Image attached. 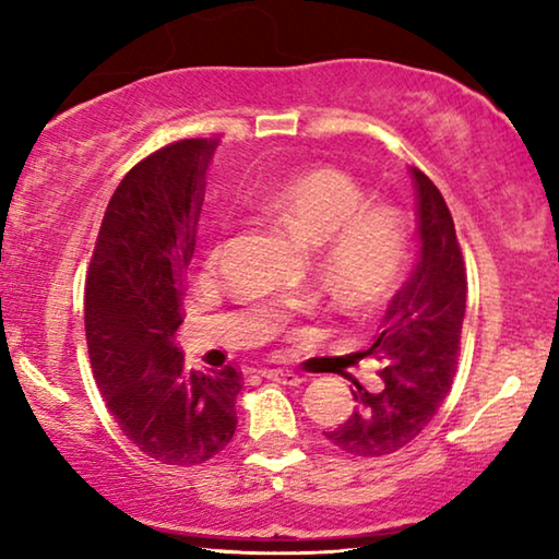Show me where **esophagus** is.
<instances>
[{"instance_id": "1", "label": "esophagus", "mask_w": 559, "mask_h": 559, "mask_svg": "<svg viewBox=\"0 0 559 559\" xmlns=\"http://www.w3.org/2000/svg\"><path fill=\"white\" fill-rule=\"evenodd\" d=\"M262 377L270 381H280V384H287V386H297L302 381L295 371H287V369H262Z\"/></svg>"}]
</instances>
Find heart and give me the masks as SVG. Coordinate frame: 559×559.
I'll return each mask as SVG.
<instances>
[{
    "label": "heart",
    "instance_id": "heart-1",
    "mask_svg": "<svg viewBox=\"0 0 559 559\" xmlns=\"http://www.w3.org/2000/svg\"><path fill=\"white\" fill-rule=\"evenodd\" d=\"M358 182L335 167L287 175L254 195V209L310 241L312 270L341 312H364L396 287L407 262L400 213L366 205ZM216 247L211 257H216Z\"/></svg>",
    "mask_w": 559,
    "mask_h": 559
}]
</instances>
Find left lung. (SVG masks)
<instances>
[{
	"label": "left lung",
	"instance_id": "1",
	"mask_svg": "<svg viewBox=\"0 0 559 559\" xmlns=\"http://www.w3.org/2000/svg\"><path fill=\"white\" fill-rule=\"evenodd\" d=\"M412 180L423 247L366 350L381 364V386L371 392L354 381V415L323 432L350 457L392 455L415 440L445 400L457 369L468 293L463 251L438 186L419 167H412Z\"/></svg>",
	"mask_w": 559,
	"mask_h": 559
}]
</instances>
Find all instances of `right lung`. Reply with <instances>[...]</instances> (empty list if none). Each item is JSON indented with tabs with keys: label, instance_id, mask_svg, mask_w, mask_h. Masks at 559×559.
<instances>
[{
	"label": "right lung",
	"instance_id": "obj_1",
	"mask_svg": "<svg viewBox=\"0 0 559 559\" xmlns=\"http://www.w3.org/2000/svg\"><path fill=\"white\" fill-rule=\"evenodd\" d=\"M213 140H180L127 173L86 274L91 369L121 432L167 465H198L234 438L241 371L182 366L186 270L193 259Z\"/></svg>",
	"mask_w": 559,
	"mask_h": 559
}]
</instances>
